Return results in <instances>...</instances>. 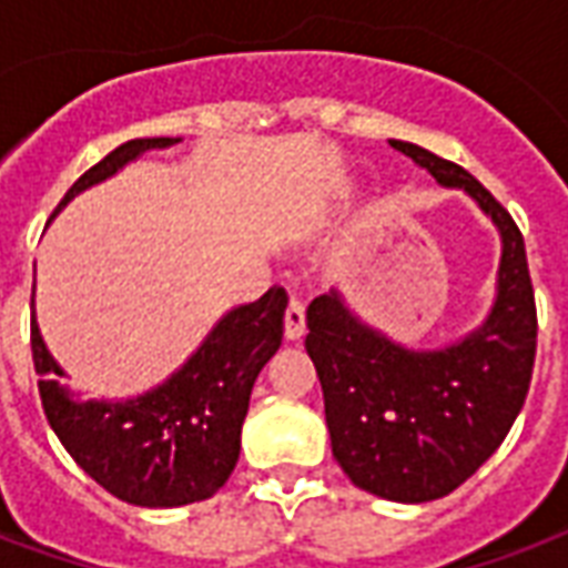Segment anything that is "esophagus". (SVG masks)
I'll list each match as a JSON object with an SVG mask.
<instances>
[{
  "label": "esophagus",
  "mask_w": 568,
  "mask_h": 568,
  "mask_svg": "<svg viewBox=\"0 0 568 568\" xmlns=\"http://www.w3.org/2000/svg\"><path fill=\"white\" fill-rule=\"evenodd\" d=\"M304 332H307V313H304V304L292 297L288 310H285V337L297 341V337H304Z\"/></svg>",
  "instance_id": "1"
}]
</instances>
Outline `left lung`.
I'll return each instance as SVG.
<instances>
[{"mask_svg":"<svg viewBox=\"0 0 568 568\" xmlns=\"http://www.w3.org/2000/svg\"><path fill=\"white\" fill-rule=\"evenodd\" d=\"M389 145L440 187L475 200L499 234L487 316L444 346L395 341L358 316L341 285L307 307V353L325 395L334 459L358 489L419 505L465 484L514 426L536 362V297L524 236L487 187L414 142Z\"/></svg>","mask_w":568,"mask_h":568,"instance_id":"obj_1","label":"left lung"}]
</instances>
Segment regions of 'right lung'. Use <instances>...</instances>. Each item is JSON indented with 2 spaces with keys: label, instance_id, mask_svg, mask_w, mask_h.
<instances>
[{
  "label": "right lung",
  "instance_id": "obj_1",
  "mask_svg": "<svg viewBox=\"0 0 568 568\" xmlns=\"http://www.w3.org/2000/svg\"><path fill=\"white\" fill-rule=\"evenodd\" d=\"M179 142L182 136H154L118 145L69 187L57 212L145 151ZM285 307V288H271L258 301L222 313L197 349L158 386L130 398H84L60 383L67 371L44 344L32 295V362L42 377L48 423L69 456L128 505L179 508L210 499L240 459L248 395L283 344Z\"/></svg>",
  "mask_w": 568,
  "mask_h": 568
}]
</instances>
